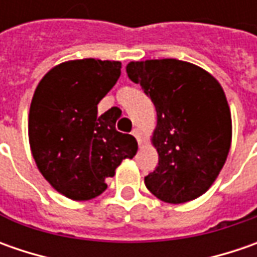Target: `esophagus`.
Segmentation results:
<instances>
[{"label": "esophagus", "mask_w": 257, "mask_h": 257, "mask_svg": "<svg viewBox=\"0 0 257 257\" xmlns=\"http://www.w3.org/2000/svg\"><path fill=\"white\" fill-rule=\"evenodd\" d=\"M132 134H133L134 137L137 139V142H139V146H142V144H143V134H142V132H140L139 128H134L133 132H132Z\"/></svg>", "instance_id": "1"}]
</instances>
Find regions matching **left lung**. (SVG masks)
<instances>
[{"instance_id":"left-lung-1","label":"left lung","mask_w":257,"mask_h":257,"mask_svg":"<svg viewBox=\"0 0 257 257\" xmlns=\"http://www.w3.org/2000/svg\"><path fill=\"white\" fill-rule=\"evenodd\" d=\"M125 71L157 113L152 143L159 164L144 177L146 187L166 203L197 199L217 179L230 150L232 115L222 85L206 70L176 58L132 61Z\"/></svg>"}]
</instances>
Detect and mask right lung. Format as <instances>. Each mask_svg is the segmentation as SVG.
Wrapping results in <instances>:
<instances>
[{
  "label": "right lung",
  "mask_w": 257,
  "mask_h": 257,
  "mask_svg": "<svg viewBox=\"0 0 257 257\" xmlns=\"http://www.w3.org/2000/svg\"><path fill=\"white\" fill-rule=\"evenodd\" d=\"M120 61L71 60L53 67L35 88L28 115V139L35 164L55 190L73 200H90L107 189L137 142L115 130L97 104L117 83Z\"/></svg>",
  "instance_id": "obj_1"
}]
</instances>
